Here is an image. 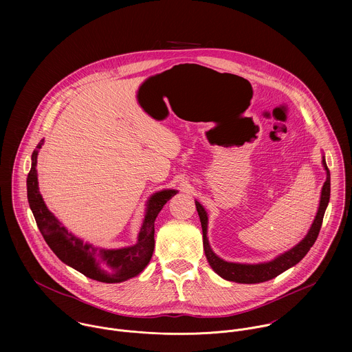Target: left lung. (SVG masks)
<instances>
[{
	"label": "left lung",
	"mask_w": 352,
	"mask_h": 352,
	"mask_svg": "<svg viewBox=\"0 0 352 352\" xmlns=\"http://www.w3.org/2000/svg\"><path fill=\"white\" fill-rule=\"evenodd\" d=\"M322 165H324V169L327 170V180L321 190L320 206H318L316 218H314L307 234L294 248L279 254L278 257H275L274 260L267 261V263L240 264V263H229V261H225L221 257H218L210 248L208 239H207V219H208L207 212L203 208L201 203L195 201L197 210H198V214L201 218L204 253H206L208 264L221 278H223L226 280L237 282V283H261V282H267V280L280 275L282 272H285L286 270L292 268L293 265H296L297 263L301 261L318 237V233H320V229L322 225V218H324L327 206L329 203V197H331V173L327 166L325 157H322Z\"/></svg>",
	"instance_id": "obj_1"
}]
</instances>
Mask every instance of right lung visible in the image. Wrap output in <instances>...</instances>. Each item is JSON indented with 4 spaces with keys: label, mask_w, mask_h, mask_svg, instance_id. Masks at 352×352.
I'll list each match as a JSON object with an SVG mask.
<instances>
[{
    "label": "right lung",
    "mask_w": 352,
    "mask_h": 352,
    "mask_svg": "<svg viewBox=\"0 0 352 352\" xmlns=\"http://www.w3.org/2000/svg\"><path fill=\"white\" fill-rule=\"evenodd\" d=\"M43 142L45 140L39 142L31 157L32 165L27 177V197L36 225L51 251L60 261L94 280L119 283L140 275L149 264L154 251V221L164 204L177 191L162 190L151 195L135 245L119 250L96 248L67 232L46 207L39 192L36 173V158Z\"/></svg>",
    "instance_id": "obj_1"
}]
</instances>
